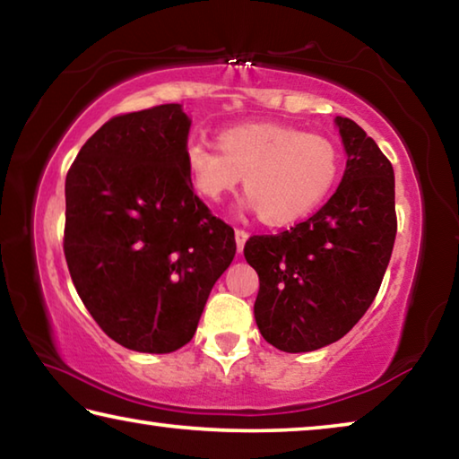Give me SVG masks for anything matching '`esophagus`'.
I'll list each match as a JSON object with an SVG mask.
<instances>
[{
    "label": "esophagus",
    "mask_w": 459,
    "mask_h": 459,
    "mask_svg": "<svg viewBox=\"0 0 459 459\" xmlns=\"http://www.w3.org/2000/svg\"><path fill=\"white\" fill-rule=\"evenodd\" d=\"M235 238H237V248H238V253H240L245 248V243H247V238H248V232L243 230V229H237L235 230Z\"/></svg>",
    "instance_id": "1"
}]
</instances>
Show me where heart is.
Instances as JSON below:
<instances>
[{
	"label": "heart",
	"instance_id": "obj_1",
	"mask_svg": "<svg viewBox=\"0 0 459 459\" xmlns=\"http://www.w3.org/2000/svg\"><path fill=\"white\" fill-rule=\"evenodd\" d=\"M184 158L194 190L208 202H221L243 176L251 206L273 227L312 214L340 174L333 142L281 123H248L222 131L219 150L192 139Z\"/></svg>",
	"mask_w": 459,
	"mask_h": 459
}]
</instances>
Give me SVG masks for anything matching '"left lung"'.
I'll return each mask as SVG.
<instances>
[{
	"mask_svg": "<svg viewBox=\"0 0 459 459\" xmlns=\"http://www.w3.org/2000/svg\"><path fill=\"white\" fill-rule=\"evenodd\" d=\"M348 160L333 196L307 221L253 235L255 320L271 346L309 352L351 332L375 301L391 261L397 212L391 161L352 119L336 117Z\"/></svg>",
	"mask_w": 459,
	"mask_h": 459,
	"instance_id": "8db88e82",
	"label": "left lung"
}]
</instances>
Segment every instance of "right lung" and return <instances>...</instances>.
I'll list each match as a JSON object with an SVG mask.
<instances>
[{"label":"right lung","instance_id":"add662e5","mask_svg":"<svg viewBox=\"0 0 459 459\" xmlns=\"http://www.w3.org/2000/svg\"><path fill=\"white\" fill-rule=\"evenodd\" d=\"M188 129L178 103L117 115L66 174L68 271L92 320L129 351L188 344L237 253L235 230L194 192Z\"/></svg>","mask_w":459,"mask_h":459}]
</instances>
